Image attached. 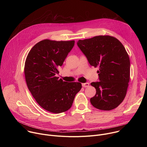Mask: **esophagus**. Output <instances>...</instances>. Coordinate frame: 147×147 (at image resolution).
I'll use <instances>...</instances> for the list:
<instances>
[{"instance_id": "esophagus-1", "label": "esophagus", "mask_w": 147, "mask_h": 147, "mask_svg": "<svg viewBox=\"0 0 147 147\" xmlns=\"http://www.w3.org/2000/svg\"><path fill=\"white\" fill-rule=\"evenodd\" d=\"M82 86L83 87H88L89 86V83L88 82H86V83H82Z\"/></svg>"}]
</instances>
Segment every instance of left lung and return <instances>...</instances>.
<instances>
[{"label": "left lung", "mask_w": 147, "mask_h": 147, "mask_svg": "<svg viewBox=\"0 0 147 147\" xmlns=\"http://www.w3.org/2000/svg\"><path fill=\"white\" fill-rule=\"evenodd\" d=\"M77 44L90 65L99 67V81L91 83L96 91L90 99L92 106L103 111L116 108L124 99L130 80V59L124 46L109 35L78 40Z\"/></svg>", "instance_id": "left-lung-1"}]
</instances>
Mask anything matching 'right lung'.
<instances>
[{
  "label": "right lung",
  "mask_w": 147,
  "mask_h": 147,
  "mask_svg": "<svg viewBox=\"0 0 147 147\" xmlns=\"http://www.w3.org/2000/svg\"><path fill=\"white\" fill-rule=\"evenodd\" d=\"M75 41L41 40L26 58L24 74L27 87L39 105L54 113L69 110L82 88L78 82L63 81L56 77L74 45Z\"/></svg>",
  "instance_id": "1"
}]
</instances>
